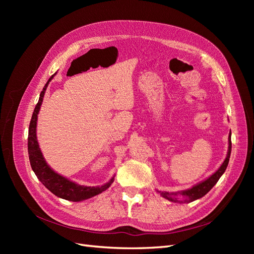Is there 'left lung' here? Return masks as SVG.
<instances>
[{
  "instance_id": "8db88e82",
  "label": "left lung",
  "mask_w": 254,
  "mask_h": 254,
  "mask_svg": "<svg viewBox=\"0 0 254 254\" xmlns=\"http://www.w3.org/2000/svg\"><path fill=\"white\" fill-rule=\"evenodd\" d=\"M230 135H231V132H230ZM231 148H232L231 136H229V150H228V155H227L226 160L224 161V163L221 164V166L219 167V170L216 173H214L210 177V178H207L203 182L197 184V186L193 187V188L190 189V190L181 191L180 194L183 195L184 198H186V199H184V202H190V201L196 200V199L201 198L202 196H204L207 193V191H209L215 186V184L217 183V181L219 180L221 175L225 173L226 168L228 166L230 155H231ZM159 193L161 194V196L164 197L165 199H167V200L174 201V202L178 201V200H177V198H176V196H178V195H177V193H167V191H159Z\"/></svg>"
}]
</instances>
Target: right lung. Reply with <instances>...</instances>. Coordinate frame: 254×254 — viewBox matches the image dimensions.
Instances as JSON below:
<instances>
[{
  "instance_id": "1",
  "label": "right lung",
  "mask_w": 254,
  "mask_h": 254,
  "mask_svg": "<svg viewBox=\"0 0 254 254\" xmlns=\"http://www.w3.org/2000/svg\"><path fill=\"white\" fill-rule=\"evenodd\" d=\"M55 76V74L51 76V78L45 83V86L40 93L39 101H38L35 110L32 115V120L29 123V128H28V142H27V147H28V157H29V162L30 166H32L34 173L38 177L43 186L50 190L54 195L57 197H60L65 200L70 201H81L84 199H88L93 197L102 191L106 190L108 189L111 183L113 182V178L108 182L104 184L102 187H83L79 186V184H76L70 180H67L64 177L58 175L57 173L54 172L52 168L45 162L43 159L42 153L40 151L39 145L37 142V136H36V127H37V118L38 113L40 110V106L43 101L44 92L47 90V87L51 79Z\"/></svg>"
}]
</instances>
